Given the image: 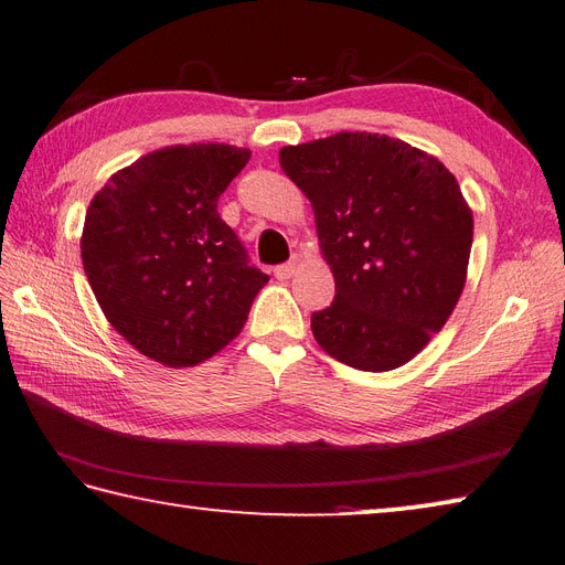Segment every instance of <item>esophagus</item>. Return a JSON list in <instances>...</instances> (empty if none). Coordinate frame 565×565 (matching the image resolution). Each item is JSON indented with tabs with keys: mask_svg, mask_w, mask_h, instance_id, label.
Wrapping results in <instances>:
<instances>
[{
	"mask_svg": "<svg viewBox=\"0 0 565 565\" xmlns=\"http://www.w3.org/2000/svg\"><path fill=\"white\" fill-rule=\"evenodd\" d=\"M298 273V258H292L290 263H284V265H279V267H275V277L277 279H290L292 275Z\"/></svg>",
	"mask_w": 565,
	"mask_h": 565,
	"instance_id": "1",
	"label": "esophagus"
}]
</instances>
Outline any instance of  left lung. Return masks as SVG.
<instances>
[{
	"instance_id": "left-lung-1",
	"label": "left lung",
	"mask_w": 565,
	"mask_h": 565,
	"mask_svg": "<svg viewBox=\"0 0 565 565\" xmlns=\"http://www.w3.org/2000/svg\"><path fill=\"white\" fill-rule=\"evenodd\" d=\"M309 199L334 302L311 316L328 355L390 372L446 326L466 284L473 212L450 170L399 138L341 131L281 147Z\"/></svg>"
}]
</instances>
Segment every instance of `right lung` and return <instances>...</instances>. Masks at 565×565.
<instances>
[{
    "instance_id": "1",
    "label": "right lung",
    "mask_w": 565,
    "mask_h": 565,
    "mask_svg": "<svg viewBox=\"0 0 565 565\" xmlns=\"http://www.w3.org/2000/svg\"><path fill=\"white\" fill-rule=\"evenodd\" d=\"M249 157L224 142L161 147L117 170L87 207L81 256L96 302L154 362L216 355L269 281L216 212Z\"/></svg>"
}]
</instances>
